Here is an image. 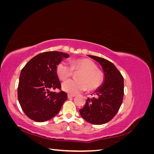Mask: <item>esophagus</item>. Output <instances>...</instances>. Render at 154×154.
Masks as SVG:
<instances>
[{
  "label": "esophagus",
  "instance_id": "obj_1",
  "mask_svg": "<svg viewBox=\"0 0 154 154\" xmlns=\"http://www.w3.org/2000/svg\"><path fill=\"white\" fill-rule=\"evenodd\" d=\"M75 94H68V98H71V97H73L75 96Z\"/></svg>",
  "mask_w": 154,
  "mask_h": 154
}]
</instances>
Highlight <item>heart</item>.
<instances>
[{"instance_id":"1","label":"heart","mask_w":154,"mask_h":154,"mask_svg":"<svg viewBox=\"0 0 154 154\" xmlns=\"http://www.w3.org/2000/svg\"><path fill=\"white\" fill-rule=\"evenodd\" d=\"M96 65L88 59L73 60L71 64L66 61H62L57 66L58 76L62 80L71 77L74 70H82L78 74V80H69L62 83V89L69 94H77L87 88L89 91L98 88L103 81L102 73L97 70Z\"/></svg>"}]
</instances>
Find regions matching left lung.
<instances>
[{
  "label": "left lung",
  "instance_id": "left-lung-1",
  "mask_svg": "<svg viewBox=\"0 0 154 154\" xmlns=\"http://www.w3.org/2000/svg\"><path fill=\"white\" fill-rule=\"evenodd\" d=\"M99 63L103 71V80L94 92L96 97L88 98L85 106L80 110L82 117L93 125L109 122L117 114L122 104L124 80L114 65L105 58L87 55Z\"/></svg>",
  "mask_w": 154,
  "mask_h": 154
}]
</instances>
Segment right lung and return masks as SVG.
I'll use <instances>...</instances> for the list:
<instances>
[{
	"label": "right lung",
	"instance_id": "right-lung-1",
	"mask_svg": "<svg viewBox=\"0 0 154 154\" xmlns=\"http://www.w3.org/2000/svg\"><path fill=\"white\" fill-rule=\"evenodd\" d=\"M69 54L60 51H48L35 56L21 71L18 87V99L27 117L36 122L53 118L67 100L61 88L57 72L58 65Z\"/></svg>",
	"mask_w": 154,
	"mask_h": 154
}]
</instances>
